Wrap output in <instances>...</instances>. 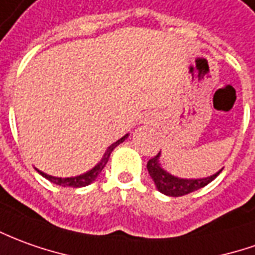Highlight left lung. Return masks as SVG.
<instances>
[{"label":"left lung","mask_w":255,"mask_h":255,"mask_svg":"<svg viewBox=\"0 0 255 255\" xmlns=\"http://www.w3.org/2000/svg\"><path fill=\"white\" fill-rule=\"evenodd\" d=\"M159 157H161V151L158 152L154 158H151L150 161L147 162V171L150 173L151 179L154 180V184L157 187V190L159 193H162L165 196L169 197H180L184 194H189L191 191H196L201 187H204L208 183H211L214 179L218 176L219 173L222 172V169L218 172H215L211 176L200 179H184L178 178L175 175H172L168 171H165L164 168L161 166L159 162Z\"/></svg>","instance_id":"1"}]
</instances>
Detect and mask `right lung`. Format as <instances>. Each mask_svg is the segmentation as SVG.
Segmentation results:
<instances>
[{
    "label": "right lung",
    "mask_w": 255,
    "mask_h": 255,
    "mask_svg": "<svg viewBox=\"0 0 255 255\" xmlns=\"http://www.w3.org/2000/svg\"><path fill=\"white\" fill-rule=\"evenodd\" d=\"M128 137H129V133H128V134H125L124 137H121L119 140H117L115 143H112V144H111L110 147L107 148V151L104 152V155H103V158H101V161H100L96 166H93L90 171L84 172V173H82V175L71 176V178H58V176H51V175H47V173H44V172L38 171L37 168L36 169L37 172L43 176V178L48 179L51 183L58 184V186H62V187H75V189H77V187H84V186H87V184L93 183V182L98 178V175L103 172L104 166L107 165V162H108V159H110L111 152L114 151L115 147H118L121 143H124L125 140H126Z\"/></svg>",
    "instance_id": "obj_1"
}]
</instances>
